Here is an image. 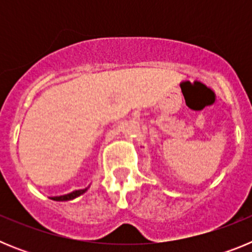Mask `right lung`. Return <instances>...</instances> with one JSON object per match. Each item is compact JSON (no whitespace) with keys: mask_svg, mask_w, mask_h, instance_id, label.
I'll return each instance as SVG.
<instances>
[{"mask_svg":"<svg viewBox=\"0 0 252 252\" xmlns=\"http://www.w3.org/2000/svg\"><path fill=\"white\" fill-rule=\"evenodd\" d=\"M87 189H78V190H74L72 193H68V194H64V195H59V197H50L53 201H70V199H74V198L79 197L82 195L83 193L87 192Z\"/></svg>","mask_w":252,"mask_h":252,"instance_id":"1","label":"right lung"}]
</instances>
